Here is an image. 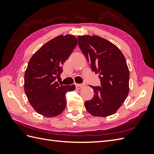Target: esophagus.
I'll use <instances>...</instances> for the list:
<instances>
[{
  "mask_svg": "<svg viewBox=\"0 0 154 154\" xmlns=\"http://www.w3.org/2000/svg\"><path fill=\"white\" fill-rule=\"evenodd\" d=\"M75 86H76V88L78 89H80L81 88H83V87H85V85L83 84H76L75 85Z\"/></svg>",
  "mask_w": 154,
  "mask_h": 154,
  "instance_id": "obj_1",
  "label": "esophagus"
}]
</instances>
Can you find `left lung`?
<instances>
[{"mask_svg":"<svg viewBox=\"0 0 154 154\" xmlns=\"http://www.w3.org/2000/svg\"><path fill=\"white\" fill-rule=\"evenodd\" d=\"M78 44L90 62L92 71L99 73L100 87H93V99L85 103L94 116L106 117L115 113L129 93V69L126 59L115 45L97 35H79Z\"/></svg>","mask_w":154,"mask_h":154,"instance_id":"8db88e82","label":"left lung"}]
</instances>
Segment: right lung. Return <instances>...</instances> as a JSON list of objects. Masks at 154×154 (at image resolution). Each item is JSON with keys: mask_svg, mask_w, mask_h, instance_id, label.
I'll list each match as a JSON object with an SVG mask.
<instances>
[{"mask_svg": "<svg viewBox=\"0 0 154 154\" xmlns=\"http://www.w3.org/2000/svg\"><path fill=\"white\" fill-rule=\"evenodd\" d=\"M77 44L73 35H60L48 42L32 55L24 74V91L36 112L55 117L66 106L65 94L75 86L57 82L63 72L62 65Z\"/></svg>", "mask_w": 154, "mask_h": 154, "instance_id": "right-lung-1", "label": "right lung"}]
</instances>
